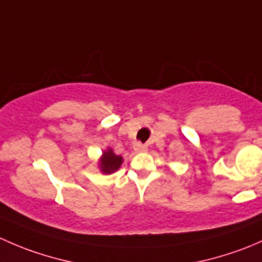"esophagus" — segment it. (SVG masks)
Masks as SVG:
<instances>
[{
  "label": "esophagus",
  "instance_id": "esophagus-1",
  "mask_svg": "<svg viewBox=\"0 0 262 262\" xmlns=\"http://www.w3.org/2000/svg\"><path fill=\"white\" fill-rule=\"evenodd\" d=\"M134 150L136 151V152H142V151H146L147 147L145 146V145L140 144V142H135V144H134Z\"/></svg>",
  "mask_w": 262,
  "mask_h": 262
}]
</instances>
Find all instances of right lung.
<instances>
[{
	"mask_svg": "<svg viewBox=\"0 0 262 262\" xmlns=\"http://www.w3.org/2000/svg\"><path fill=\"white\" fill-rule=\"evenodd\" d=\"M122 161V156L116 155L113 152V150L108 147V149L103 151V154H102V158L99 160V168H101V171L103 174H112V172L120 169Z\"/></svg>",
	"mask_w": 262,
	"mask_h": 262,
	"instance_id": "add662e5",
	"label": "right lung"
}]
</instances>
